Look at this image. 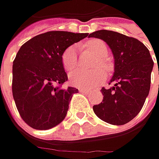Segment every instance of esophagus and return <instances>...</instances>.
<instances>
[{
	"instance_id": "34e87169",
	"label": "esophagus",
	"mask_w": 159,
	"mask_h": 159,
	"mask_svg": "<svg viewBox=\"0 0 159 159\" xmlns=\"http://www.w3.org/2000/svg\"><path fill=\"white\" fill-rule=\"evenodd\" d=\"M80 92H83V93H89L90 90H88V89H80Z\"/></svg>"
}]
</instances>
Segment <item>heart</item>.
I'll use <instances>...</instances> for the list:
<instances>
[{"label":"heart","instance_id":"b5f03b06","mask_svg":"<svg viewBox=\"0 0 159 159\" xmlns=\"http://www.w3.org/2000/svg\"><path fill=\"white\" fill-rule=\"evenodd\" d=\"M87 48L89 50L99 57V64L103 67H107V62L105 58L102 57L106 56L108 52L106 44L101 40L95 39L89 40L87 43ZM62 63L64 70L67 72H70L76 68L78 64V55H77V47L75 45L67 48L62 56ZM105 73L102 69H96L93 71H85L79 70L71 73L70 76V82L71 85L82 89H92L96 87L102 80L104 79Z\"/></svg>","mask_w":159,"mask_h":159}]
</instances>
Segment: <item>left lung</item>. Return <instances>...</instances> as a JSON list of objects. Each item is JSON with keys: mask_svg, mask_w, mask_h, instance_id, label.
Here are the masks:
<instances>
[{"mask_svg": "<svg viewBox=\"0 0 159 159\" xmlns=\"http://www.w3.org/2000/svg\"><path fill=\"white\" fill-rule=\"evenodd\" d=\"M89 37L105 41L114 57L112 86L101 89L103 99L93 106L94 112L109 124L125 125L137 116L149 95L154 65L150 51L137 39L113 31H95Z\"/></svg>", "mask_w": 159, "mask_h": 159, "instance_id": "8db88e82", "label": "left lung"}]
</instances>
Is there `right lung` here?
<instances>
[{
  "label": "right lung",
  "mask_w": 159,
  "mask_h": 159,
  "mask_svg": "<svg viewBox=\"0 0 159 159\" xmlns=\"http://www.w3.org/2000/svg\"><path fill=\"white\" fill-rule=\"evenodd\" d=\"M88 36L52 31L35 36L19 48L12 67V93L21 118L31 127L47 130L64 119L78 89L59 87L68 80L62 56Z\"/></svg>",
  "instance_id": "add662e5"
}]
</instances>
